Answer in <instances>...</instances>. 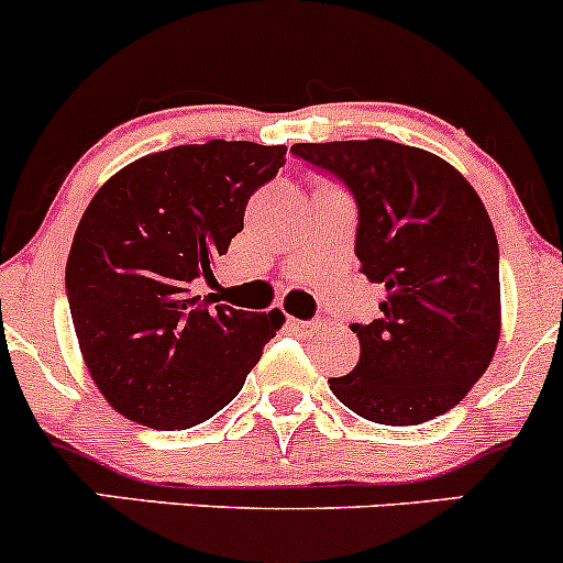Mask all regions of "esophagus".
Instances as JSON below:
<instances>
[{
	"mask_svg": "<svg viewBox=\"0 0 563 563\" xmlns=\"http://www.w3.org/2000/svg\"><path fill=\"white\" fill-rule=\"evenodd\" d=\"M321 327V321H299V318H288V329L294 334H313Z\"/></svg>",
	"mask_w": 563,
	"mask_h": 563,
	"instance_id": "34e87169",
	"label": "esophagus"
}]
</instances>
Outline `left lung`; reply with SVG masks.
<instances>
[{"label":"left lung","mask_w":563,"mask_h":563,"mask_svg":"<svg viewBox=\"0 0 563 563\" xmlns=\"http://www.w3.org/2000/svg\"><path fill=\"white\" fill-rule=\"evenodd\" d=\"M291 152L349 187L362 275L387 288L382 318L351 323L360 362L329 378V389L378 424L441 417L487 371L501 329L498 242L485 203L463 174L417 146L371 139Z\"/></svg>","instance_id":"left-lung-1"}]
</instances>
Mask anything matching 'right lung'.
Wrapping results in <instances>:
<instances>
[{"instance_id":"right-lung-1","label":"right lung","mask_w":563,"mask_h":563,"mask_svg":"<svg viewBox=\"0 0 563 563\" xmlns=\"http://www.w3.org/2000/svg\"><path fill=\"white\" fill-rule=\"evenodd\" d=\"M286 166V146L212 139L155 152L113 174L73 236L65 288L84 362L133 422L185 430L245 387L283 323L192 288L245 229L255 190Z\"/></svg>"}]
</instances>
